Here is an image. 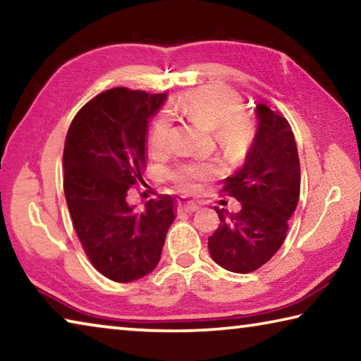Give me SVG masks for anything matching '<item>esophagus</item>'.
I'll use <instances>...</instances> for the list:
<instances>
[{"label": "esophagus", "mask_w": 361, "mask_h": 361, "mask_svg": "<svg viewBox=\"0 0 361 361\" xmlns=\"http://www.w3.org/2000/svg\"><path fill=\"white\" fill-rule=\"evenodd\" d=\"M178 210L180 212H186V213H192L199 210V205L195 202H191V200H180L178 202Z\"/></svg>", "instance_id": "obj_1"}]
</instances>
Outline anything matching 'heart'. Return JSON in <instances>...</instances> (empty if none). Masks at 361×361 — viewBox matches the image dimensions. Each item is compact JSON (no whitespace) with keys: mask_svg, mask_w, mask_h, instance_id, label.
<instances>
[{"mask_svg":"<svg viewBox=\"0 0 361 361\" xmlns=\"http://www.w3.org/2000/svg\"><path fill=\"white\" fill-rule=\"evenodd\" d=\"M240 99L229 89L219 85H207L191 90L170 103L167 111L172 116L199 122L213 130V137L226 151L235 152L245 148L253 137V124L247 114L240 113ZM172 121L170 116L162 113L154 119L149 130L148 145L154 156L164 154L170 145ZM216 175V167L212 162H191L180 166L172 173L173 180L181 188L192 191L197 181L209 180Z\"/></svg>","mask_w":361,"mask_h":361,"instance_id":"b5f03b06","label":"heart"}]
</instances>
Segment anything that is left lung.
<instances>
[{"instance_id": "1", "label": "left lung", "mask_w": 361, "mask_h": 361, "mask_svg": "<svg viewBox=\"0 0 361 361\" xmlns=\"http://www.w3.org/2000/svg\"><path fill=\"white\" fill-rule=\"evenodd\" d=\"M258 130L245 164L224 180L221 192L242 204L240 212L215 210L219 228L209 237L213 261L226 271L259 269L282 245L301 189L298 148L291 126L264 103L256 105Z\"/></svg>"}]
</instances>
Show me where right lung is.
Wrapping results in <instances>:
<instances>
[{"instance_id":"obj_1","label":"right lung","mask_w":361,"mask_h":361,"mask_svg":"<svg viewBox=\"0 0 361 361\" xmlns=\"http://www.w3.org/2000/svg\"><path fill=\"white\" fill-rule=\"evenodd\" d=\"M167 94L109 89L79 109L63 149V191L81 245L102 276L127 283L161 259L175 200L161 195L135 212L126 197L143 181L149 119Z\"/></svg>"}]
</instances>
